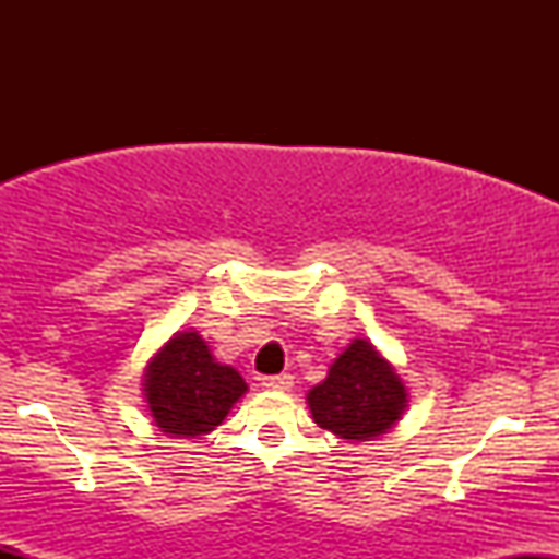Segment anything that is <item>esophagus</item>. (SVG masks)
<instances>
[{"label":"esophagus","mask_w":559,"mask_h":559,"mask_svg":"<svg viewBox=\"0 0 559 559\" xmlns=\"http://www.w3.org/2000/svg\"><path fill=\"white\" fill-rule=\"evenodd\" d=\"M262 386H265L267 391H288L294 386V378L281 373V376H267L262 378Z\"/></svg>","instance_id":"esophagus-1"}]
</instances>
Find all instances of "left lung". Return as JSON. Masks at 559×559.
I'll use <instances>...</instances> for the list:
<instances>
[{
  "instance_id": "8db88e82",
  "label": "left lung",
  "mask_w": 559,
  "mask_h": 559,
  "mask_svg": "<svg viewBox=\"0 0 559 559\" xmlns=\"http://www.w3.org/2000/svg\"><path fill=\"white\" fill-rule=\"evenodd\" d=\"M407 386L370 338H352L331 362L329 376L307 391V407L320 428L360 444L376 441L402 420Z\"/></svg>"
}]
</instances>
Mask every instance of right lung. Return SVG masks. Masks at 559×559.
Returning <instances> with one entry per match:
<instances>
[{
    "label": "right lung",
    "mask_w": 559,
    "mask_h": 559,
    "mask_svg": "<svg viewBox=\"0 0 559 559\" xmlns=\"http://www.w3.org/2000/svg\"><path fill=\"white\" fill-rule=\"evenodd\" d=\"M146 407L170 439H202L215 431L249 386L236 368L217 362L194 329L176 331L144 368Z\"/></svg>",
    "instance_id": "add662e5"
}]
</instances>
